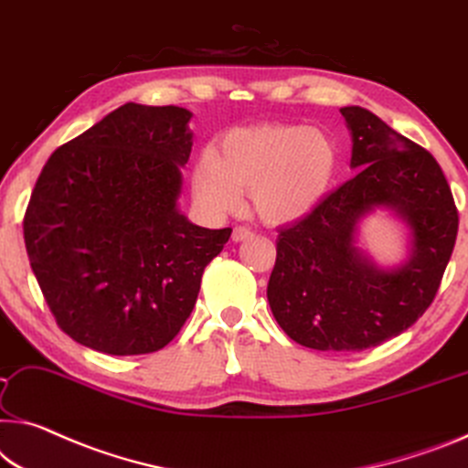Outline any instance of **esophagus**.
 I'll return each mask as SVG.
<instances>
[{
    "instance_id": "esophagus-1",
    "label": "esophagus",
    "mask_w": 468,
    "mask_h": 468,
    "mask_svg": "<svg viewBox=\"0 0 468 468\" xmlns=\"http://www.w3.org/2000/svg\"><path fill=\"white\" fill-rule=\"evenodd\" d=\"M232 239H234L236 242H242V240L253 239V229H250L249 226H236L234 232H232Z\"/></svg>"
}]
</instances>
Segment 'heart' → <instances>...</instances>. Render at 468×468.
<instances>
[{
  "mask_svg": "<svg viewBox=\"0 0 468 468\" xmlns=\"http://www.w3.org/2000/svg\"><path fill=\"white\" fill-rule=\"evenodd\" d=\"M339 169V150L324 132L297 123L236 127L194 169V194L213 213H229L250 190L257 215L289 224L322 203Z\"/></svg>",
  "mask_w": 468,
  "mask_h": 468,
  "instance_id": "b5f03b06",
  "label": "heart"
}]
</instances>
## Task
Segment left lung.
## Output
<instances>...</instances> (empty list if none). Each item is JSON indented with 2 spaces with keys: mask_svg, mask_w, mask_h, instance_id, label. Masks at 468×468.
Masks as SVG:
<instances>
[{
  "mask_svg": "<svg viewBox=\"0 0 468 468\" xmlns=\"http://www.w3.org/2000/svg\"><path fill=\"white\" fill-rule=\"evenodd\" d=\"M341 114L357 176L280 229L268 282L278 324L318 351L377 347L412 326L440 291L458 234L454 197L433 154L370 111L345 106ZM378 204L398 210L413 234L409 261L391 272L355 247L358 219Z\"/></svg>",
  "mask_w": 468,
  "mask_h": 468,
  "instance_id": "obj_1",
  "label": "left lung"
}]
</instances>
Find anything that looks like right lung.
I'll return each mask as SVG.
<instances>
[{
    "instance_id": "add662e5",
    "label": "right lung",
    "mask_w": 468,
    "mask_h": 468,
    "mask_svg": "<svg viewBox=\"0 0 468 468\" xmlns=\"http://www.w3.org/2000/svg\"><path fill=\"white\" fill-rule=\"evenodd\" d=\"M192 112L127 102L54 150L35 184L27 255L56 324L109 356L163 349L232 228L177 211Z\"/></svg>"
}]
</instances>
